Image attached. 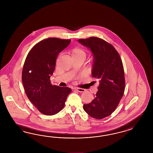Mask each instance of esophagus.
<instances>
[{"label": "esophagus", "instance_id": "esophagus-1", "mask_svg": "<svg viewBox=\"0 0 153 153\" xmlns=\"http://www.w3.org/2000/svg\"><path fill=\"white\" fill-rule=\"evenodd\" d=\"M74 90L79 91V93H83L85 91V90L83 89V88H74Z\"/></svg>", "mask_w": 153, "mask_h": 153}]
</instances>
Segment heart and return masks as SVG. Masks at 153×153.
<instances>
[{
  "label": "heart",
  "mask_w": 153,
  "mask_h": 153,
  "mask_svg": "<svg viewBox=\"0 0 153 153\" xmlns=\"http://www.w3.org/2000/svg\"><path fill=\"white\" fill-rule=\"evenodd\" d=\"M71 54L72 58H83L85 59L86 56V52L83 49L79 48H74L71 51Z\"/></svg>",
  "instance_id": "heart-1"
}]
</instances>
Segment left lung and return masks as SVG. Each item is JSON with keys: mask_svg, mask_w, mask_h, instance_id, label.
<instances>
[{"mask_svg": "<svg viewBox=\"0 0 153 153\" xmlns=\"http://www.w3.org/2000/svg\"><path fill=\"white\" fill-rule=\"evenodd\" d=\"M78 42L89 48L93 54V77L99 79L94 99L83 108L89 116L101 120L116 110L125 89V72L122 60L114 46L97 37L80 39Z\"/></svg>", "mask_w": 153, "mask_h": 153, "instance_id": "obj_1", "label": "left lung"}]
</instances>
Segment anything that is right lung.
I'll list each match as a JSON object with an SVG mask.
<instances>
[{
	"label": "right lung",
	"instance_id": "1",
	"mask_svg": "<svg viewBox=\"0 0 153 153\" xmlns=\"http://www.w3.org/2000/svg\"><path fill=\"white\" fill-rule=\"evenodd\" d=\"M70 42L56 37L42 40L30 50L25 61L22 80L26 94L38 111L47 116L62 110L72 91L68 87L52 85L50 80L57 56Z\"/></svg>",
	"mask_w": 153,
	"mask_h": 153
}]
</instances>
